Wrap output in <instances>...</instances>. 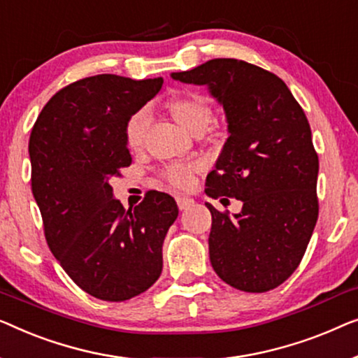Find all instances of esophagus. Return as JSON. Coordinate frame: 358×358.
Instances as JSON below:
<instances>
[{"mask_svg":"<svg viewBox=\"0 0 358 358\" xmlns=\"http://www.w3.org/2000/svg\"><path fill=\"white\" fill-rule=\"evenodd\" d=\"M177 204H178L180 210H186V209H189L191 206L194 204V199L186 198V196H178V198H177Z\"/></svg>","mask_w":358,"mask_h":358,"instance_id":"obj_1","label":"esophagus"}]
</instances>
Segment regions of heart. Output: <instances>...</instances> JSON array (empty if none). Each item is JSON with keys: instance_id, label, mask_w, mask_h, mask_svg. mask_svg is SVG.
Returning <instances> with one entry per match:
<instances>
[{"instance_id": "b5f03b06", "label": "heart", "mask_w": 358, "mask_h": 358, "mask_svg": "<svg viewBox=\"0 0 358 358\" xmlns=\"http://www.w3.org/2000/svg\"><path fill=\"white\" fill-rule=\"evenodd\" d=\"M170 113L175 122L188 133L193 134L196 129L208 127L213 118L209 105L196 95H185V97L173 99L169 105ZM148 129V113L144 110L134 113L127 124V143L131 149H138L143 144L144 133ZM165 178L177 188H188L193 181V167L185 165H172L165 170Z\"/></svg>"}]
</instances>
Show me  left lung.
Wrapping results in <instances>:
<instances>
[{
	"label": "left lung",
	"mask_w": 358,
	"mask_h": 358,
	"mask_svg": "<svg viewBox=\"0 0 358 358\" xmlns=\"http://www.w3.org/2000/svg\"><path fill=\"white\" fill-rule=\"evenodd\" d=\"M206 85L222 105L229 138L206 178L209 198H236L238 214H213L210 264L243 292H268L299 268L318 220V154L303 110L284 80L234 58L170 74Z\"/></svg>",
	"instance_id": "1"
}]
</instances>
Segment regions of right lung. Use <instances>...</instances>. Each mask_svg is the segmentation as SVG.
Segmentation results:
<instances>
[{
    "label": "right lung",
    "mask_w": 358,
    "mask_h": 358,
    "mask_svg": "<svg viewBox=\"0 0 358 358\" xmlns=\"http://www.w3.org/2000/svg\"><path fill=\"white\" fill-rule=\"evenodd\" d=\"M164 79L97 74L66 85L40 112L29 139L32 193L47 243L76 284L95 299L124 301L162 273V245L178 208L149 191L124 209L110 178L131 164L127 124Z\"/></svg>",
    "instance_id": "1"
}]
</instances>
